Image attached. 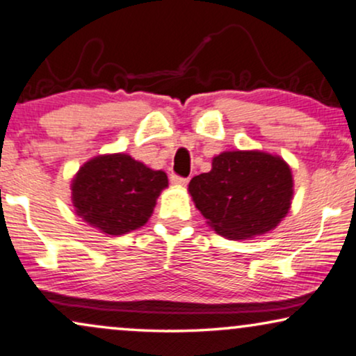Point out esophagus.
Segmentation results:
<instances>
[{
	"label": "esophagus",
	"mask_w": 356,
	"mask_h": 356,
	"mask_svg": "<svg viewBox=\"0 0 356 356\" xmlns=\"http://www.w3.org/2000/svg\"><path fill=\"white\" fill-rule=\"evenodd\" d=\"M170 184H172V186H177V187H184V186H187V184H188V179L179 177V175L172 174V175H170Z\"/></svg>",
	"instance_id": "esophagus-1"
}]
</instances>
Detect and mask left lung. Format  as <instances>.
<instances>
[{"label":"left lung","instance_id":"obj_1","mask_svg":"<svg viewBox=\"0 0 356 356\" xmlns=\"http://www.w3.org/2000/svg\"><path fill=\"white\" fill-rule=\"evenodd\" d=\"M193 204L215 233L248 240L269 233L289 213L294 197L291 165L266 151H223L210 172L188 184Z\"/></svg>","mask_w":356,"mask_h":356}]
</instances>
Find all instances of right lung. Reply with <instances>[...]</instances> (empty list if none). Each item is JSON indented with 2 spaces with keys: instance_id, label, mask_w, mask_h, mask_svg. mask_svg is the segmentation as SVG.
<instances>
[{
  "instance_id": "1",
  "label": "right lung",
  "mask_w": 356,
  "mask_h": 356,
  "mask_svg": "<svg viewBox=\"0 0 356 356\" xmlns=\"http://www.w3.org/2000/svg\"><path fill=\"white\" fill-rule=\"evenodd\" d=\"M168 174L124 152L92 157L72 179L75 213L103 235L118 236L146 225Z\"/></svg>"
}]
</instances>
